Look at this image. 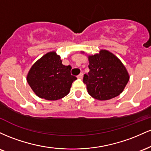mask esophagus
<instances>
[{
  "label": "esophagus",
  "mask_w": 151,
  "mask_h": 151,
  "mask_svg": "<svg viewBox=\"0 0 151 151\" xmlns=\"http://www.w3.org/2000/svg\"><path fill=\"white\" fill-rule=\"evenodd\" d=\"M83 75H84V74L82 73V72H81V73H80L79 74V75L77 76V77L79 78V79H82V77H83Z\"/></svg>",
  "instance_id": "obj_1"
}]
</instances>
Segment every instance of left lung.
<instances>
[{
	"instance_id": "1",
	"label": "left lung",
	"mask_w": 151,
	"mask_h": 151,
	"mask_svg": "<svg viewBox=\"0 0 151 151\" xmlns=\"http://www.w3.org/2000/svg\"><path fill=\"white\" fill-rule=\"evenodd\" d=\"M89 62L90 71L84 74L83 81L89 95L101 101L119 96L129 80L120 60L110 52L101 50L99 55L89 56Z\"/></svg>"
}]
</instances>
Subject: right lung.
<instances>
[{
    "instance_id": "right-lung-1",
    "label": "right lung",
    "mask_w": 151,
    "mask_h": 151,
    "mask_svg": "<svg viewBox=\"0 0 151 151\" xmlns=\"http://www.w3.org/2000/svg\"><path fill=\"white\" fill-rule=\"evenodd\" d=\"M70 65H62L60 57L54 52L46 54L32 65L27 81L39 97L50 101L63 98L70 92L77 79L71 74Z\"/></svg>"
}]
</instances>
